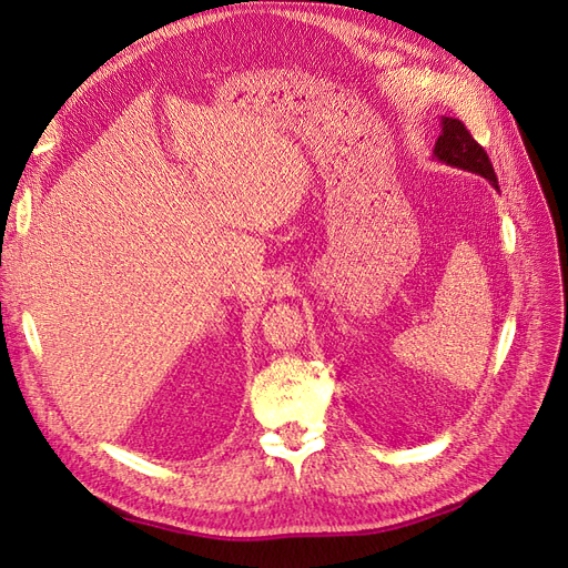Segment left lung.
Instances as JSON below:
<instances>
[{
    "instance_id": "left-lung-1",
    "label": "left lung",
    "mask_w": 568,
    "mask_h": 568,
    "mask_svg": "<svg viewBox=\"0 0 568 568\" xmlns=\"http://www.w3.org/2000/svg\"><path fill=\"white\" fill-rule=\"evenodd\" d=\"M440 128L443 130H440L436 146H434L436 161L459 168V170H467V173H476L480 178H486L495 189H500L497 186V175H495L486 149L474 140L469 130L464 128L462 120L440 118Z\"/></svg>"
}]
</instances>
